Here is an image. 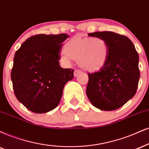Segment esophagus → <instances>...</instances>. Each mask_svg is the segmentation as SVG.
Wrapping results in <instances>:
<instances>
[{
	"label": "esophagus",
	"instance_id": "esophagus-1",
	"mask_svg": "<svg viewBox=\"0 0 149 149\" xmlns=\"http://www.w3.org/2000/svg\"><path fill=\"white\" fill-rule=\"evenodd\" d=\"M81 72V71L79 70H78V69L74 70V77H77L79 74H80Z\"/></svg>",
	"mask_w": 149,
	"mask_h": 149
}]
</instances>
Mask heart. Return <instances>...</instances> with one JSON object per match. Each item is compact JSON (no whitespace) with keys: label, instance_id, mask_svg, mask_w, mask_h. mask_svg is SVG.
I'll return each mask as SVG.
<instances>
[{"label":"heart","instance_id":"1","mask_svg":"<svg viewBox=\"0 0 149 149\" xmlns=\"http://www.w3.org/2000/svg\"><path fill=\"white\" fill-rule=\"evenodd\" d=\"M65 53L61 56L64 61L70 58L77 61L78 65L86 71H96L105 65L109 54V45L101 37L74 36L64 45Z\"/></svg>","mask_w":149,"mask_h":149}]
</instances>
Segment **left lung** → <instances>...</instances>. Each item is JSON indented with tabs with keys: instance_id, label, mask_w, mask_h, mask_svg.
<instances>
[{
	"instance_id": "1",
	"label": "left lung",
	"mask_w": 149,
	"mask_h": 149,
	"mask_svg": "<svg viewBox=\"0 0 149 149\" xmlns=\"http://www.w3.org/2000/svg\"><path fill=\"white\" fill-rule=\"evenodd\" d=\"M109 45L108 60L100 70L88 73L86 95L91 104L102 111H111L133 97L139 79V55L128 37L113 32H95Z\"/></svg>"
}]
</instances>
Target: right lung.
Masks as SVG:
<instances>
[{"label":"right lung","mask_w":149,"mask_h":149,"mask_svg":"<svg viewBox=\"0 0 149 149\" xmlns=\"http://www.w3.org/2000/svg\"><path fill=\"white\" fill-rule=\"evenodd\" d=\"M68 34H38L16 51L11 72L14 94L27 109L45 113L54 109L74 70L60 66V52Z\"/></svg>","instance_id":"obj_1"}]
</instances>
